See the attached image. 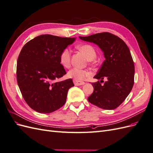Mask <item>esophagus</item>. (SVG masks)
I'll return each instance as SVG.
<instances>
[{
  "instance_id": "esophagus-1",
  "label": "esophagus",
  "mask_w": 153,
  "mask_h": 153,
  "mask_svg": "<svg viewBox=\"0 0 153 153\" xmlns=\"http://www.w3.org/2000/svg\"><path fill=\"white\" fill-rule=\"evenodd\" d=\"M74 82V84L75 85H84L85 83L84 82H80V81H76V80H73Z\"/></svg>"
}]
</instances>
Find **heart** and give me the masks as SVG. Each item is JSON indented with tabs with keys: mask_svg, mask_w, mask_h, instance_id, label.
<instances>
[{
	"mask_svg": "<svg viewBox=\"0 0 153 153\" xmlns=\"http://www.w3.org/2000/svg\"><path fill=\"white\" fill-rule=\"evenodd\" d=\"M76 48L84 53L87 59L89 61H92L96 57V52L94 48L92 45L89 44H83L78 45ZM71 51L68 48H65L62 50L61 55H60V63L61 65L68 68L71 65ZM68 76L69 78H73L74 80L81 81L84 80L85 78L90 76V73L86 69H83L80 68H73L69 70L68 73Z\"/></svg>",
	"mask_w": 153,
	"mask_h": 153,
	"instance_id": "1",
	"label": "heart"
}]
</instances>
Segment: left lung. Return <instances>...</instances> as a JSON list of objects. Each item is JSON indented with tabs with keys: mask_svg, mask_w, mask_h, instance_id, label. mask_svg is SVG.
I'll return each instance as SVG.
<instances>
[{
	"mask_svg": "<svg viewBox=\"0 0 153 153\" xmlns=\"http://www.w3.org/2000/svg\"><path fill=\"white\" fill-rule=\"evenodd\" d=\"M79 38L98 45L105 57L94 77L101 80L92 83L94 91L88 101L105 110L117 108L130 93L134 84L135 66L128 46L118 36L106 32ZM103 79H107L105 82ZM102 82L104 85L101 84Z\"/></svg>",
	"mask_w": 153,
	"mask_h": 153,
	"instance_id": "8db88e82",
	"label": "left lung"
}]
</instances>
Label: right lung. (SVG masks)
<instances>
[{
  "instance_id": "obj_1",
  "label": "right lung",
  "mask_w": 153,
  "mask_h": 153,
  "mask_svg": "<svg viewBox=\"0 0 153 153\" xmlns=\"http://www.w3.org/2000/svg\"><path fill=\"white\" fill-rule=\"evenodd\" d=\"M75 39L43 34L22 48L17 60V83L25 102L36 112L51 113L65 104L73 80H55L66 74L60 55Z\"/></svg>"
}]
</instances>
